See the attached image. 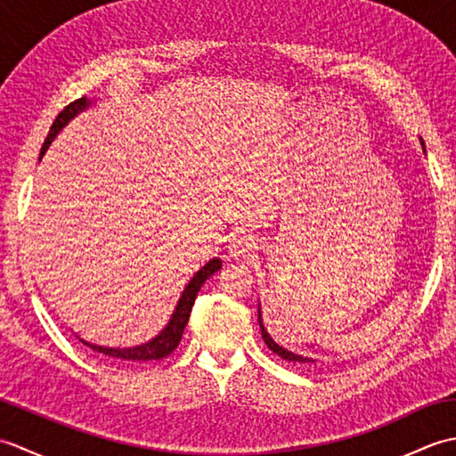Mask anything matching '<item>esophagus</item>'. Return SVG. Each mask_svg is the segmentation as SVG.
Wrapping results in <instances>:
<instances>
[{"label": "esophagus", "instance_id": "34e87169", "mask_svg": "<svg viewBox=\"0 0 456 456\" xmlns=\"http://www.w3.org/2000/svg\"><path fill=\"white\" fill-rule=\"evenodd\" d=\"M258 247H256V240L250 237V235H245V233H239V235H233V239H231L229 243V255L231 256H250L255 253Z\"/></svg>", "mask_w": 456, "mask_h": 456}]
</instances>
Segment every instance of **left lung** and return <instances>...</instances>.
Instances as JSON below:
<instances>
[{"label":"left lung","mask_w":456,"mask_h":456,"mask_svg":"<svg viewBox=\"0 0 456 456\" xmlns=\"http://www.w3.org/2000/svg\"><path fill=\"white\" fill-rule=\"evenodd\" d=\"M421 141V139H419ZM421 149L425 151V144H423V141H421ZM258 325H260V333H263V338H265V343H266V346L270 348V351L273 353H276L278 356H282L284 361H289V362H315L314 358H309V356H304V354H297V353H292V351H288V348H284L282 345H278L273 337H270V333L266 331V327H265V323H263V314H260V304H258Z\"/></svg>","instance_id":"1"}]
</instances>
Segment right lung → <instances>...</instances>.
<instances>
[{
	"instance_id": "1",
	"label": "right lung",
	"mask_w": 456,
	"mask_h": 456,
	"mask_svg": "<svg viewBox=\"0 0 456 456\" xmlns=\"http://www.w3.org/2000/svg\"><path fill=\"white\" fill-rule=\"evenodd\" d=\"M90 105H92V102L88 98H80V100L72 102L70 105H66V108L56 115L53 127H51V131H48L46 139L43 142V149H41V154H38V160L45 157V152L48 151V147H51V142L54 141L56 134L61 133L66 127V125L76 118V115L82 113L84 110H88ZM219 268H221V260L219 258H211L209 263L203 265L198 270V273L190 278V282L186 284V288L182 289V296L178 299L176 307H174V312H172V315L168 319V323L164 325V329H162L159 335H154L152 338H149L147 343H141L137 346H123V348H119V346H103V345H95V343H90V341H84L80 335H76V337H78L84 345H88L90 348H94L95 353L108 356V358H111V361H119V362L160 361V358L168 356L174 351V348L178 346L183 329H186V325H188L191 307H193V302H196V296L200 292V288L203 286V282H206V280L211 274H216Z\"/></svg>"
}]
</instances>
